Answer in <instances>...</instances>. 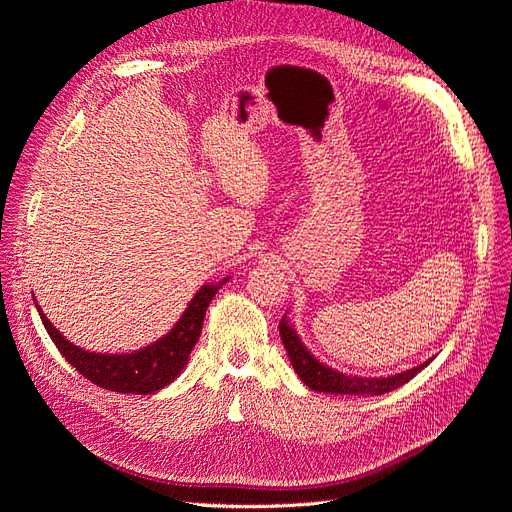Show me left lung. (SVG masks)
<instances>
[{"label": "left lung", "mask_w": 512, "mask_h": 512, "mask_svg": "<svg viewBox=\"0 0 512 512\" xmlns=\"http://www.w3.org/2000/svg\"><path fill=\"white\" fill-rule=\"evenodd\" d=\"M280 340H283L287 355L291 359V366L302 378V383L312 391H323V393H342V395H383L393 389L406 385L412 376H417L430 361L425 364L404 370L400 374H393L387 378H364V376H351L342 374L334 368H329L317 357H312L310 351L302 344L300 336L295 334V329L289 325L287 317L280 319Z\"/></svg>", "instance_id": "left-lung-1"}]
</instances>
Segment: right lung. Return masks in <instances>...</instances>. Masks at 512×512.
Wrapping results in <instances>:
<instances>
[{"label":"right lung","mask_w":512,"mask_h":512,"mask_svg":"<svg viewBox=\"0 0 512 512\" xmlns=\"http://www.w3.org/2000/svg\"><path fill=\"white\" fill-rule=\"evenodd\" d=\"M225 283L227 278H223L221 283L204 285L193 295V300L183 312V317L178 319V323L166 336L144 346V349L121 355L91 353L80 349V346L72 344L70 340L63 338V334H59V329L53 327V323L46 319L38 302L36 308L40 312V319L46 327L48 336L53 338L59 353L68 359L87 381L108 391L148 395L170 385L174 378L183 372L193 346L197 338H200L206 308Z\"/></svg>","instance_id":"right-lung-1"}]
</instances>
